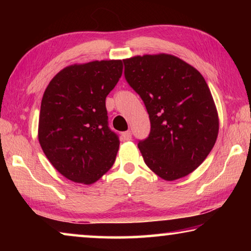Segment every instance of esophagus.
<instances>
[{
    "label": "esophagus",
    "mask_w": 251,
    "mask_h": 251,
    "mask_svg": "<svg viewBox=\"0 0 251 251\" xmlns=\"http://www.w3.org/2000/svg\"><path fill=\"white\" fill-rule=\"evenodd\" d=\"M123 138H124V141H130L131 139V131L130 130H127V131H124V133L122 134Z\"/></svg>",
    "instance_id": "1"
}]
</instances>
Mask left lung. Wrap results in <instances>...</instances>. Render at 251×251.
<instances>
[{
  "label": "left lung",
  "instance_id": "8db88e82",
  "mask_svg": "<svg viewBox=\"0 0 251 251\" xmlns=\"http://www.w3.org/2000/svg\"><path fill=\"white\" fill-rule=\"evenodd\" d=\"M125 78L141 96L151 133L138 142L144 161L165 180L194 172L214 147L219 120L205 78L169 54L124 59Z\"/></svg>",
  "mask_w": 251,
  "mask_h": 251
}]
</instances>
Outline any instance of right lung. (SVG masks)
<instances>
[{
	"mask_svg": "<svg viewBox=\"0 0 251 251\" xmlns=\"http://www.w3.org/2000/svg\"><path fill=\"white\" fill-rule=\"evenodd\" d=\"M122 73L121 59L74 64L58 72L46 87L40 145L67 179L91 185L113 166L120 139L108 127L105 100Z\"/></svg>",
	"mask_w": 251,
	"mask_h": 251,
	"instance_id": "add662e5",
	"label": "right lung"
}]
</instances>
